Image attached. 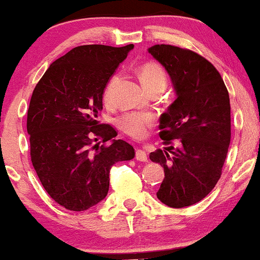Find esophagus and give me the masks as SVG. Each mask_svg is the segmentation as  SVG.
Segmentation results:
<instances>
[{
  "label": "esophagus",
  "mask_w": 260,
  "mask_h": 260,
  "mask_svg": "<svg viewBox=\"0 0 260 260\" xmlns=\"http://www.w3.org/2000/svg\"><path fill=\"white\" fill-rule=\"evenodd\" d=\"M136 158L140 162H148V154L142 149L136 150Z\"/></svg>",
  "instance_id": "1"
}]
</instances>
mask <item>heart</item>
I'll list each match as a JSON object with an SVG mask.
<instances>
[{
    "instance_id": "obj_1",
    "label": "heart",
    "mask_w": 260,
    "mask_h": 260,
    "mask_svg": "<svg viewBox=\"0 0 260 260\" xmlns=\"http://www.w3.org/2000/svg\"><path fill=\"white\" fill-rule=\"evenodd\" d=\"M139 77L148 90L164 88L167 84V74L162 65L155 61H146L139 68ZM117 81V76H112L106 83L103 98L105 103L111 100L112 90ZM156 116L152 112L132 111L126 112L117 118V126L122 132L134 139H144L148 136L150 129L155 126Z\"/></svg>"
}]
</instances>
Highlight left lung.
<instances>
[{
	"mask_svg": "<svg viewBox=\"0 0 260 260\" xmlns=\"http://www.w3.org/2000/svg\"><path fill=\"white\" fill-rule=\"evenodd\" d=\"M149 53L164 65L177 92L160 118L158 134L167 149L150 154L165 171L156 195L170 207H187L220 179L231 138L229 92L213 64L198 53L171 45H155Z\"/></svg>",
	"mask_w": 260,
	"mask_h": 260,
	"instance_id": "8db88e82",
	"label": "left lung"
}]
</instances>
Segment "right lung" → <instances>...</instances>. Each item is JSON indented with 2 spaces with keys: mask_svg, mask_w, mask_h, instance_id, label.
Wrapping results in <instances>:
<instances>
[{
  "mask_svg": "<svg viewBox=\"0 0 260 260\" xmlns=\"http://www.w3.org/2000/svg\"><path fill=\"white\" fill-rule=\"evenodd\" d=\"M133 47H75L52 62L31 95V162L47 193L69 211L104 200L112 166L136 155L131 144L114 139V127L96 121L106 83Z\"/></svg>",
  "mask_w": 260,
  "mask_h": 260,
  "instance_id": "add662e5",
  "label": "right lung"
}]
</instances>
